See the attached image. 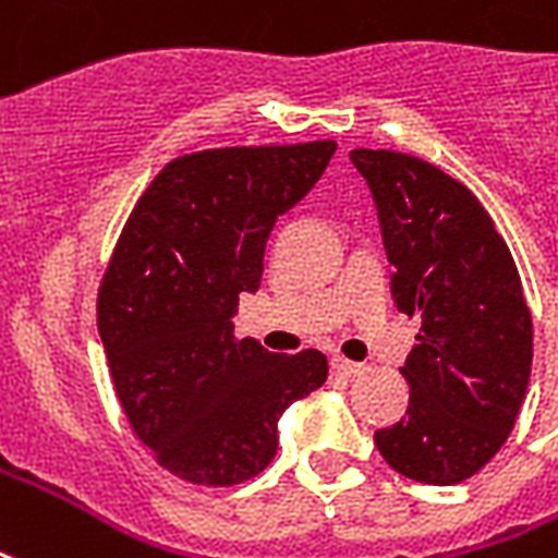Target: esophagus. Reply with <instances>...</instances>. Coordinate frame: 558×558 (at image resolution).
<instances>
[{
	"mask_svg": "<svg viewBox=\"0 0 558 558\" xmlns=\"http://www.w3.org/2000/svg\"><path fill=\"white\" fill-rule=\"evenodd\" d=\"M331 366H333V373L345 375V378H354V375H361V373H363V366H361V363L345 361V357H333Z\"/></svg>",
	"mask_w": 558,
	"mask_h": 558,
	"instance_id": "34e87169",
	"label": "esophagus"
}]
</instances>
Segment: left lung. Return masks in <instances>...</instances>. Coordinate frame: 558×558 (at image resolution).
Listing matches in <instances>:
<instances>
[{"label": "left lung", "instance_id": "1", "mask_svg": "<svg viewBox=\"0 0 558 558\" xmlns=\"http://www.w3.org/2000/svg\"><path fill=\"white\" fill-rule=\"evenodd\" d=\"M373 189L393 299L420 322L402 375L405 416L375 432L381 458L426 485H458L497 456L532 369V313L506 239L468 185L396 150H352Z\"/></svg>", "mask_w": 558, "mask_h": 558}]
</instances>
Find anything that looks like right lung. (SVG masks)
Wrapping results in <instances>:
<instances>
[{
  "mask_svg": "<svg viewBox=\"0 0 558 558\" xmlns=\"http://www.w3.org/2000/svg\"><path fill=\"white\" fill-rule=\"evenodd\" d=\"M337 142L213 147L165 165L132 206L97 290V328L126 423L183 482L227 488L278 452V420L328 378L316 349L266 352L233 333L271 227Z\"/></svg>",
  "mask_w": 558,
  "mask_h": 558,
  "instance_id": "right-lung-1",
  "label": "right lung"
}]
</instances>
